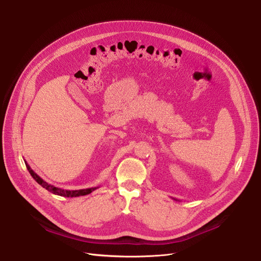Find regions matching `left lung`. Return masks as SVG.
I'll return each instance as SVG.
<instances>
[{"label": "left lung", "mask_w": 261, "mask_h": 261, "mask_svg": "<svg viewBox=\"0 0 261 261\" xmlns=\"http://www.w3.org/2000/svg\"><path fill=\"white\" fill-rule=\"evenodd\" d=\"M174 199H175V198H174ZM175 200H177V199H175Z\"/></svg>", "instance_id": "obj_1"}]
</instances>
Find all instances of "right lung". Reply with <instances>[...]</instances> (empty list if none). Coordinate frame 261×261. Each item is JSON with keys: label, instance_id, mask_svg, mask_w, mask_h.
Instances as JSON below:
<instances>
[{"label": "right lung", "instance_id": "right-lung-1", "mask_svg": "<svg viewBox=\"0 0 261 261\" xmlns=\"http://www.w3.org/2000/svg\"><path fill=\"white\" fill-rule=\"evenodd\" d=\"M25 165H26V168L27 170L29 171L30 175L34 178V180H36L39 185H41L43 188H45L46 190H48L49 192L54 193L56 195H60V196H64V197H77V196H84V195H88L90 194L91 192H93L94 190H96L98 187H92V188H87V189H82V190H64V189H61V188H58V187H55L52 186L48 182H46L43 178H41L36 172H34L30 166L27 164V162L25 161Z\"/></svg>", "mask_w": 261, "mask_h": 261}]
</instances>
